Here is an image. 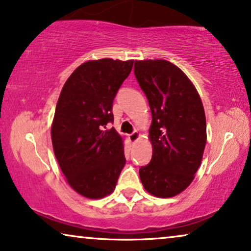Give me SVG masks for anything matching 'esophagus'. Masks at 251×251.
<instances>
[{
  "label": "esophagus",
  "mask_w": 251,
  "mask_h": 251,
  "mask_svg": "<svg viewBox=\"0 0 251 251\" xmlns=\"http://www.w3.org/2000/svg\"><path fill=\"white\" fill-rule=\"evenodd\" d=\"M139 136H140L139 132L133 131L132 133H130V135H129V140H130V142H131V143H135L136 140L139 138Z\"/></svg>",
  "instance_id": "esophagus-1"
}]
</instances>
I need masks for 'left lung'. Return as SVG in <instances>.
Returning <instances> with one entry per match:
<instances>
[{
    "mask_svg": "<svg viewBox=\"0 0 251 251\" xmlns=\"http://www.w3.org/2000/svg\"><path fill=\"white\" fill-rule=\"evenodd\" d=\"M133 71L152 113L153 155L139 169L140 180L152 195L175 197L201 164L207 142L203 105L190 78L170 61L136 60Z\"/></svg>",
    "mask_w": 251,
    "mask_h": 251,
    "instance_id": "8db88e82",
    "label": "left lung"
}]
</instances>
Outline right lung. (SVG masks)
I'll return each instance as SVG.
<instances>
[{"label": "right lung", "instance_id": "right-lung-1", "mask_svg": "<svg viewBox=\"0 0 251 251\" xmlns=\"http://www.w3.org/2000/svg\"><path fill=\"white\" fill-rule=\"evenodd\" d=\"M133 60L104 58L80 65L58 99L51 126L53 152L67 183L89 199L111 194L126 164L123 140L113 123V100Z\"/></svg>", "mask_w": 251, "mask_h": 251}]
</instances>
